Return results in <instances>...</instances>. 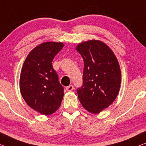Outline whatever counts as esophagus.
Masks as SVG:
<instances>
[{
	"mask_svg": "<svg viewBox=\"0 0 146 146\" xmlns=\"http://www.w3.org/2000/svg\"><path fill=\"white\" fill-rule=\"evenodd\" d=\"M73 89H74V86L72 85V84H71V85H69V86L66 87L67 91H72Z\"/></svg>",
	"mask_w": 146,
	"mask_h": 146,
	"instance_id": "obj_1",
	"label": "esophagus"
}]
</instances>
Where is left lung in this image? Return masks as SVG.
Instances as JSON below:
<instances>
[{"label":"left lung","instance_id":"left-lung-1","mask_svg":"<svg viewBox=\"0 0 146 146\" xmlns=\"http://www.w3.org/2000/svg\"><path fill=\"white\" fill-rule=\"evenodd\" d=\"M76 50L84 60L78 97L88 111L98 113L110 106L118 95L121 81L118 61L111 50L99 40L80 43Z\"/></svg>","mask_w":146,"mask_h":146}]
</instances>
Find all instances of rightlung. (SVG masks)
Here are the masks:
<instances>
[{
	"mask_svg": "<svg viewBox=\"0 0 146 146\" xmlns=\"http://www.w3.org/2000/svg\"><path fill=\"white\" fill-rule=\"evenodd\" d=\"M64 44L48 42L30 52L21 69L19 79L21 94L32 109L43 115H51L61 105L64 88L52 67V60Z\"/></svg>",
	"mask_w": 146,
	"mask_h": 146,
	"instance_id": "add662e5",
	"label": "right lung"
}]
</instances>
